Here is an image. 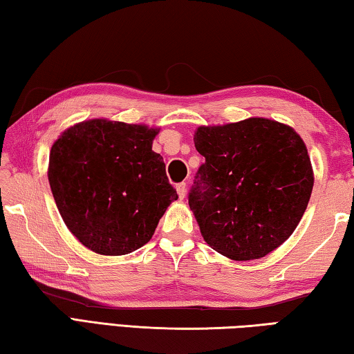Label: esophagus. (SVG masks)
<instances>
[{
  "instance_id": "1",
  "label": "esophagus",
  "mask_w": 354,
  "mask_h": 354,
  "mask_svg": "<svg viewBox=\"0 0 354 354\" xmlns=\"http://www.w3.org/2000/svg\"><path fill=\"white\" fill-rule=\"evenodd\" d=\"M176 189H177V194H178L180 198H185L186 197V183H178L176 186Z\"/></svg>"
}]
</instances>
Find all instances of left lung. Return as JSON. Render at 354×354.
I'll return each instance as SVG.
<instances>
[{
    "mask_svg": "<svg viewBox=\"0 0 354 354\" xmlns=\"http://www.w3.org/2000/svg\"><path fill=\"white\" fill-rule=\"evenodd\" d=\"M194 145L205 157L189 208L212 250L254 260L279 248L301 222L315 174L301 136L276 120L200 126Z\"/></svg>",
    "mask_w": 354,
    "mask_h": 354,
    "instance_id": "8db88e82",
    "label": "left lung"
}]
</instances>
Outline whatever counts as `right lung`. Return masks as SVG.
Instances as JSON below:
<instances>
[{
    "label": "right lung",
    "mask_w": 354,
    "mask_h": 354,
    "mask_svg": "<svg viewBox=\"0 0 354 354\" xmlns=\"http://www.w3.org/2000/svg\"><path fill=\"white\" fill-rule=\"evenodd\" d=\"M158 128L84 120L52 145L48 178L66 226L86 248L123 256L148 243L177 191L152 151Z\"/></svg>",
    "instance_id": "obj_1"
}]
</instances>
